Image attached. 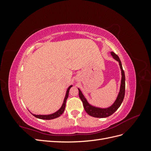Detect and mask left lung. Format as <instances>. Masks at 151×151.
I'll list each match as a JSON object with an SVG mask.
<instances>
[{
    "label": "left lung",
    "instance_id": "8db88e82",
    "mask_svg": "<svg viewBox=\"0 0 151 151\" xmlns=\"http://www.w3.org/2000/svg\"><path fill=\"white\" fill-rule=\"evenodd\" d=\"M111 55L112 57L119 63V65H120V68L122 72V79H121L120 91L119 93H118L116 100L115 101V102L113 103V104L111 105L110 106H109L108 108H99V107L93 106V105H91L88 103V100L86 99V98H85L83 93H82L81 89L78 88L79 98H81V101H83L85 111H86L87 113L88 114V115H89L91 116L96 117V118H106L111 115L112 114L115 113L118 109V108L120 106L121 104L123 102V100L124 99L125 91V72L123 70L122 63L118 56L113 52H111Z\"/></svg>",
    "mask_w": 151,
    "mask_h": 151
}]
</instances>
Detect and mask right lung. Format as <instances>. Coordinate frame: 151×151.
Returning a JSON list of instances; mask_svg holds the SVG:
<instances>
[{"instance_id":"1","label":"right lung","mask_w":151,"mask_h":151,"mask_svg":"<svg viewBox=\"0 0 151 151\" xmlns=\"http://www.w3.org/2000/svg\"><path fill=\"white\" fill-rule=\"evenodd\" d=\"M71 87H72V85L70 86L68 88V89H67L66 94H65V96L64 99H63V101L62 106L56 112H55V113H52V114H50V115H35V114H33L32 113H31L34 116H35L36 118H40V119H42V120H52V119H54V118H56L59 117L62 115V114L63 113V111H64V110H65L66 101H67V99L68 98V93H69V90L71 88Z\"/></svg>"}]
</instances>
